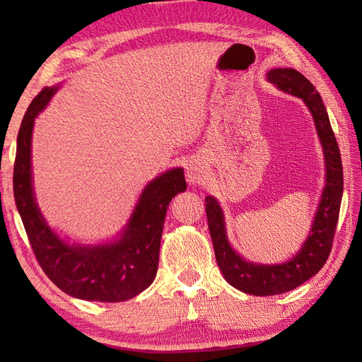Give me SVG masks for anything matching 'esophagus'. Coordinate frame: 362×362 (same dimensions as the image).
I'll return each instance as SVG.
<instances>
[{"label":"esophagus","instance_id":"1","mask_svg":"<svg viewBox=\"0 0 362 362\" xmlns=\"http://www.w3.org/2000/svg\"><path fill=\"white\" fill-rule=\"evenodd\" d=\"M204 166L199 163L196 160H189L187 166H185V174H187V180L193 185H197L201 183V180L204 179Z\"/></svg>","mask_w":362,"mask_h":362}]
</instances>
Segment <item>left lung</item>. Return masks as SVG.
<instances>
[{
	"label": "left lung",
	"mask_w": 362,
	"mask_h": 362,
	"mask_svg": "<svg viewBox=\"0 0 362 362\" xmlns=\"http://www.w3.org/2000/svg\"><path fill=\"white\" fill-rule=\"evenodd\" d=\"M267 81L275 83L286 93L302 98L308 105L325 153L327 185L308 240L294 258L289 259L288 263L276 266L253 264L238 255L227 241L224 216H222V210L216 199L211 196L205 199L206 221H209L214 257H216L221 272L233 288L252 296H276L292 291L310 280L324 267L333 247L344 191L339 146H337L327 109L316 87L302 73L292 70V68L271 70L267 73Z\"/></svg>",
	"instance_id": "1"
}]
</instances>
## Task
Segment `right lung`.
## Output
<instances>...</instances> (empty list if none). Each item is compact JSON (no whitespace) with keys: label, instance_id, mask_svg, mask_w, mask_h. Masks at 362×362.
<instances>
[{"label":"right lung","instance_id":"add662e5","mask_svg":"<svg viewBox=\"0 0 362 362\" xmlns=\"http://www.w3.org/2000/svg\"><path fill=\"white\" fill-rule=\"evenodd\" d=\"M56 87L38 93L21 121L13 165V196L28 240L48 279L68 296L96 302H124L156 279L160 240L171 199L187 189L183 169L175 168L144 188L126 232L109 245H68L46 226L37 209L30 177V136L34 119Z\"/></svg>","mask_w":362,"mask_h":362}]
</instances>
